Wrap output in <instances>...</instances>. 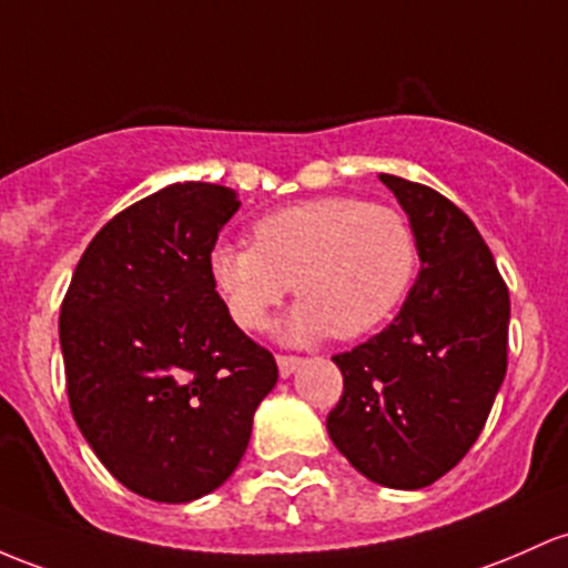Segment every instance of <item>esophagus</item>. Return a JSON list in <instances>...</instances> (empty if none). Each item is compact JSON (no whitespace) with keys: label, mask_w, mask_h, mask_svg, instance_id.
<instances>
[{"label":"esophagus","mask_w":568,"mask_h":568,"mask_svg":"<svg viewBox=\"0 0 568 568\" xmlns=\"http://www.w3.org/2000/svg\"><path fill=\"white\" fill-rule=\"evenodd\" d=\"M298 364H302V358H298V355H277L280 377H291V375H294Z\"/></svg>","instance_id":"1"}]
</instances>
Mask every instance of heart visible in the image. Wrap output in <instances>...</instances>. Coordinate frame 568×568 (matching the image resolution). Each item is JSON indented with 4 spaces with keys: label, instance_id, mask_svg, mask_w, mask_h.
<instances>
[{
    "label": "heart",
    "instance_id": "heart-1",
    "mask_svg": "<svg viewBox=\"0 0 568 568\" xmlns=\"http://www.w3.org/2000/svg\"><path fill=\"white\" fill-rule=\"evenodd\" d=\"M251 236L253 247H213L210 280L229 317L245 332L266 326L294 285L302 304L277 332L288 345L375 332L404 302L417 270V240L407 217L351 196L272 210L253 223Z\"/></svg>",
    "mask_w": 568,
    "mask_h": 568
}]
</instances>
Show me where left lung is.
<instances>
[{
    "mask_svg": "<svg viewBox=\"0 0 568 568\" xmlns=\"http://www.w3.org/2000/svg\"><path fill=\"white\" fill-rule=\"evenodd\" d=\"M409 217L420 272L388 328L334 355L345 377L326 428L372 483L426 488L475 445L507 375L509 291L450 199L379 174Z\"/></svg>",
    "mask_w": 568,
    "mask_h": 568,
    "instance_id": "8db88e82",
    "label": "left lung"
}]
</instances>
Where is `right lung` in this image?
I'll return each instance as SVG.
<instances>
[{
    "instance_id": "obj_1",
    "label": "right lung",
    "mask_w": 568,
    "mask_h": 568,
    "mask_svg": "<svg viewBox=\"0 0 568 568\" xmlns=\"http://www.w3.org/2000/svg\"><path fill=\"white\" fill-rule=\"evenodd\" d=\"M240 210L232 189L172 183L85 247L61 304L74 423L136 496L185 504L221 488L277 383L272 353L229 317L210 253Z\"/></svg>"
}]
</instances>
